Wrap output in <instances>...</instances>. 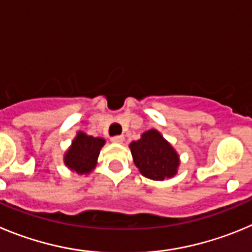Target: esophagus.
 <instances>
[{"mask_svg": "<svg viewBox=\"0 0 252 252\" xmlns=\"http://www.w3.org/2000/svg\"><path fill=\"white\" fill-rule=\"evenodd\" d=\"M113 143H123L124 140V135H114V137L110 138Z\"/></svg>", "mask_w": 252, "mask_h": 252, "instance_id": "34e87169", "label": "esophagus"}]
</instances>
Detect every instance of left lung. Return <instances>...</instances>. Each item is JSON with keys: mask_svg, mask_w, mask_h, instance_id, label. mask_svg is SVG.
<instances>
[{"mask_svg": "<svg viewBox=\"0 0 252 252\" xmlns=\"http://www.w3.org/2000/svg\"><path fill=\"white\" fill-rule=\"evenodd\" d=\"M130 152L140 173L154 181L173 177L180 164L178 156L159 131L151 129L137 142L130 143Z\"/></svg>", "mask_w": 252, "mask_h": 252, "instance_id": "1", "label": "left lung"}]
</instances>
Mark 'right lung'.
I'll return each mask as SVG.
<instances>
[{
	"label": "right lung",
	"mask_w": 252,
	"mask_h": 252,
	"mask_svg": "<svg viewBox=\"0 0 252 252\" xmlns=\"http://www.w3.org/2000/svg\"><path fill=\"white\" fill-rule=\"evenodd\" d=\"M104 143L103 138L90 137L79 131L78 137L72 140L71 148L65 154V164L79 174L89 173L96 164Z\"/></svg>",
	"instance_id": "right-lung-1"
}]
</instances>
